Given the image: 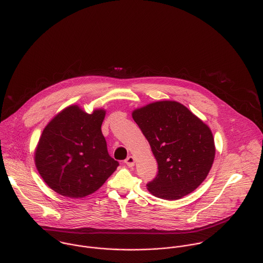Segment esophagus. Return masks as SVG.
Here are the masks:
<instances>
[{
	"mask_svg": "<svg viewBox=\"0 0 263 263\" xmlns=\"http://www.w3.org/2000/svg\"><path fill=\"white\" fill-rule=\"evenodd\" d=\"M125 164L128 166V167H133L134 164H135V160L132 156H129L126 160H125Z\"/></svg>",
	"mask_w": 263,
	"mask_h": 263,
	"instance_id": "1",
	"label": "esophagus"
}]
</instances>
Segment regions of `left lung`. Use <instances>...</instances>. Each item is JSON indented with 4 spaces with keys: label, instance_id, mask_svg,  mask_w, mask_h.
Returning a JSON list of instances; mask_svg holds the SVG:
<instances>
[{
    "label": "left lung",
    "instance_id": "left-lung-1",
    "mask_svg": "<svg viewBox=\"0 0 263 263\" xmlns=\"http://www.w3.org/2000/svg\"><path fill=\"white\" fill-rule=\"evenodd\" d=\"M132 118L158 162V175L146 184L148 192L169 201L194 192L215 158L211 129L186 106L171 100L136 108Z\"/></svg>",
    "mask_w": 263,
    "mask_h": 263
}]
</instances>
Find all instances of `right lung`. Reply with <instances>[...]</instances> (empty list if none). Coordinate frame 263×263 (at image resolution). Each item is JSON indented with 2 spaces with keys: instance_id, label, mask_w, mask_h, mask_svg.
<instances>
[{
  "instance_id": "obj_1",
  "label": "right lung",
  "mask_w": 263,
  "mask_h": 263,
  "mask_svg": "<svg viewBox=\"0 0 263 263\" xmlns=\"http://www.w3.org/2000/svg\"><path fill=\"white\" fill-rule=\"evenodd\" d=\"M102 108L85 112L69 105L45 127L34 151L35 167L57 194L84 198L96 192L116 171L119 163L107 153L101 132Z\"/></svg>"
}]
</instances>
